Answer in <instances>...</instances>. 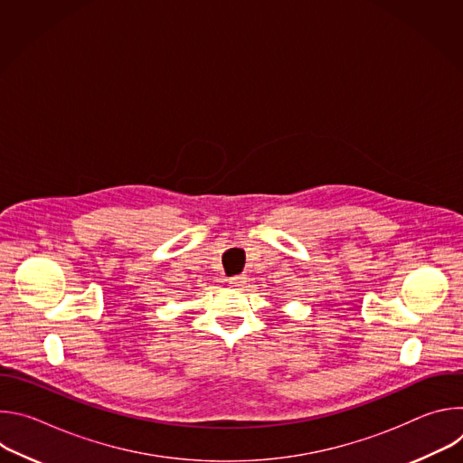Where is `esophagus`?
Here are the masks:
<instances>
[{
	"label": "esophagus",
	"mask_w": 463,
	"mask_h": 463,
	"mask_svg": "<svg viewBox=\"0 0 463 463\" xmlns=\"http://www.w3.org/2000/svg\"><path fill=\"white\" fill-rule=\"evenodd\" d=\"M247 282V277L245 275H236V277H231L229 279V284L232 286H243Z\"/></svg>",
	"instance_id": "1"
}]
</instances>
